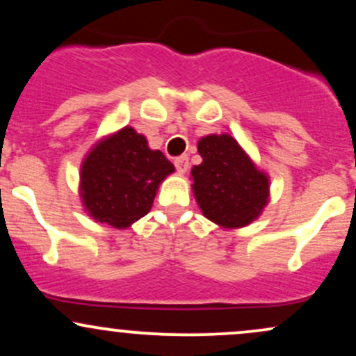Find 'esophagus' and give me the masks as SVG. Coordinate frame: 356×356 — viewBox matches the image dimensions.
<instances>
[{
	"label": "esophagus",
	"instance_id": "esophagus-1",
	"mask_svg": "<svg viewBox=\"0 0 356 356\" xmlns=\"http://www.w3.org/2000/svg\"><path fill=\"white\" fill-rule=\"evenodd\" d=\"M174 165H175V169H177L179 174H186L187 169H189V159H187L186 155H182V157H177L174 161Z\"/></svg>",
	"mask_w": 356,
	"mask_h": 356
}]
</instances>
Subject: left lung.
Here are the masks:
<instances>
[{"label":"left lung","mask_w":356,"mask_h":356,"mask_svg":"<svg viewBox=\"0 0 356 356\" xmlns=\"http://www.w3.org/2000/svg\"><path fill=\"white\" fill-rule=\"evenodd\" d=\"M202 162L191 170L202 214L224 229L251 224L269 201V177L229 134L206 136L197 144Z\"/></svg>","instance_id":"1"}]
</instances>
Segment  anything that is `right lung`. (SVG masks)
<instances>
[{
    "mask_svg": "<svg viewBox=\"0 0 356 356\" xmlns=\"http://www.w3.org/2000/svg\"><path fill=\"white\" fill-rule=\"evenodd\" d=\"M174 170L142 134L124 127L97 142L81 162V204L97 222L127 229L150 211L159 186Z\"/></svg>",
    "mask_w": 356,
    "mask_h": 356,
    "instance_id": "obj_1",
    "label": "right lung"
}]
</instances>
